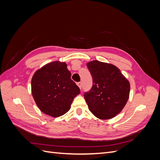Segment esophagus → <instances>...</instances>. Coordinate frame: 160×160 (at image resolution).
<instances>
[{
  "label": "esophagus",
  "instance_id": "1",
  "mask_svg": "<svg viewBox=\"0 0 160 160\" xmlns=\"http://www.w3.org/2000/svg\"><path fill=\"white\" fill-rule=\"evenodd\" d=\"M77 86L79 87V89H81V86H82V83H81V82H78V83H77Z\"/></svg>",
  "mask_w": 160,
  "mask_h": 160
}]
</instances>
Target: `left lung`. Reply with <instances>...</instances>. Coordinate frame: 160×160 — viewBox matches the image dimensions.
Returning a JSON list of instances; mask_svg holds the SVG:
<instances>
[{
    "label": "left lung",
    "instance_id": "1",
    "mask_svg": "<svg viewBox=\"0 0 160 160\" xmlns=\"http://www.w3.org/2000/svg\"><path fill=\"white\" fill-rule=\"evenodd\" d=\"M87 67L93 77V87L84 95L89 111L100 119L115 117L129 99V81L113 64L94 60Z\"/></svg>",
    "mask_w": 160,
    "mask_h": 160
}]
</instances>
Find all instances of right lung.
<instances>
[{
    "label": "right lung",
    "mask_w": 160,
    "mask_h": 160,
    "mask_svg": "<svg viewBox=\"0 0 160 160\" xmlns=\"http://www.w3.org/2000/svg\"><path fill=\"white\" fill-rule=\"evenodd\" d=\"M67 67L65 62H49L36 71L31 79V93L37 107L53 118L65 114L80 93Z\"/></svg>",
    "instance_id": "obj_1"
}]
</instances>
